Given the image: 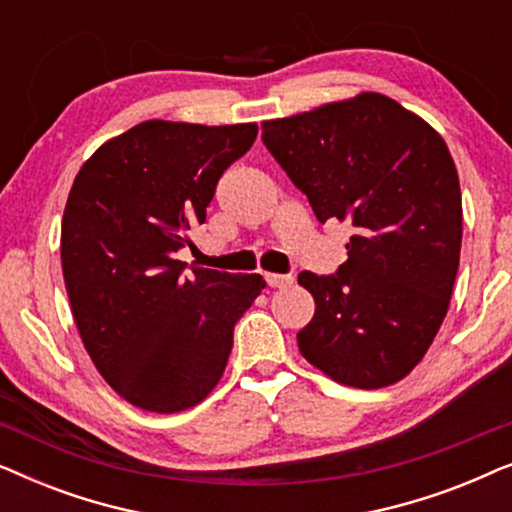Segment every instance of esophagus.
<instances>
[{
  "instance_id": "1",
  "label": "esophagus",
  "mask_w": 512,
  "mask_h": 512,
  "mask_svg": "<svg viewBox=\"0 0 512 512\" xmlns=\"http://www.w3.org/2000/svg\"><path fill=\"white\" fill-rule=\"evenodd\" d=\"M265 282H268L270 289H284V286L293 284V277L291 275H277V272H268V275H265Z\"/></svg>"
}]
</instances>
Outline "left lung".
Wrapping results in <instances>:
<instances>
[{
	"mask_svg": "<svg viewBox=\"0 0 512 512\" xmlns=\"http://www.w3.org/2000/svg\"><path fill=\"white\" fill-rule=\"evenodd\" d=\"M261 130L317 219L354 228L338 275H298L314 298L300 354L347 387L396 384L429 352L459 270L464 212L445 139L382 93Z\"/></svg>",
	"mask_w": 512,
	"mask_h": 512,
	"instance_id": "8db88e82",
	"label": "left lung"
}]
</instances>
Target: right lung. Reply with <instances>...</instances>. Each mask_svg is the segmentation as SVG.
Returning a JSON list of instances; mask_svg holds the SVG:
<instances>
[{"mask_svg": "<svg viewBox=\"0 0 512 512\" xmlns=\"http://www.w3.org/2000/svg\"><path fill=\"white\" fill-rule=\"evenodd\" d=\"M256 123L151 118L111 137L76 174L60 230L62 275L83 347L135 408L205 401L261 275L191 268L177 251L205 223L216 181L256 139Z\"/></svg>", "mask_w": 512, "mask_h": 512, "instance_id": "1", "label": "right lung"}]
</instances>
